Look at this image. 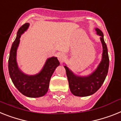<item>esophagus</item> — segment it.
Returning <instances> with one entry per match:
<instances>
[{"label":"esophagus","instance_id":"34e87169","mask_svg":"<svg viewBox=\"0 0 121 121\" xmlns=\"http://www.w3.org/2000/svg\"><path fill=\"white\" fill-rule=\"evenodd\" d=\"M57 57L58 59V60L60 62H63L64 60L66 58V55L64 53H59L58 54Z\"/></svg>","mask_w":121,"mask_h":121}]
</instances>
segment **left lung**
Listing matches in <instances>:
<instances>
[{"mask_svg":"<svg viewBox=\"0 0 121 121\" xmlns=\"http://www.w3.org/2000/svg\"><path fill=\"white\" fill-rule=\"evenodd\" d=\"M95 30L97 34L101 36L100 40L103 45L102 60L97 69L90 76L79 77L74 74L66 66H64L66 72L70 90L73 95L78 97H87L95 93L102 86L108 72L109 56L103 34L98 28H96Z\"/></svg>","mask_w":121,"mask_h":121,"instance_id":"obj_1","label":"left lung"}]
</instances>
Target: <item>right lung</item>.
I'll return each mask as SVG.
<instances>
[{"label":"right lung","instance_id":"add662e5","mask_svg":"<svg viewBox=\"0 0 121 121\" xmlns=\"http://www.w3.org/2000/svg\"><path fill=\"white\" fill-rule=\"evenodd\" d=\"M28 23L21 26L17 32V38L11 47L9 59V71L14 86L23 95L31 98L42 97L47 92L50 80L53 73L60 65L57 58L52 57L47 60L40 73L34 76H28L19 69L16 56L21 35L29 27Z\"/></svg>","mask_w":121,"mask_h":121}]
</instances>
